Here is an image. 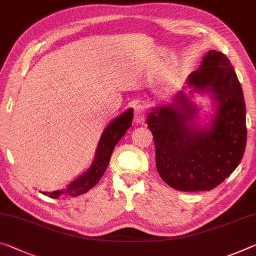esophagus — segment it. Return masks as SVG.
Returning a JSON list of instances; mask_svg holds the SVG:
<instances>
[{
  "instance_id": "34e87169",
  "label": "esophagus",
  "mask_w": 256,
  "mask_h": 256,
  "mask_svg": "<svg viewBox=\"0 0 256 256\" xmlns=\"http://www.w3.org/2000/svg\"><path fill=\"white\" fill-rule=\"evenodd\" d=\"M146 112L142 106H136L134 108V123L141 124L144 120Z\"/></svg>"
}]
</instances>
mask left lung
I'll return each mask as SVG.
<instances>
[{
    "label": "left lung",
    "mask_w": 256,
    "mask_h": 256,
    "mask_svg": "<svg viewBox=\"0 0 256 256\" xmlns=\"http://www.w3.org/2000/svg\"><path fill=\"white\" fill-rule=\"evenodd\" d=\"M186 96L180 91L172 104L152 108L147 125L156 149L162 179L180 192H208L240 163L246 148V108L242 85L229 59L216 50L204 56L188 76ZM208 94L216 110L208 124L199 122V108L190 99Z\"/></svg>",
    "instance_id": "obj_1"
}]
</instances>
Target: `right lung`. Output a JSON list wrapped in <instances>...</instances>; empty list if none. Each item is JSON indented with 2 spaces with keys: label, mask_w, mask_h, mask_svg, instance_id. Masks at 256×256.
<instances>
[{
  "label": "right lung",
  "mask_w": 256,
  "mask_h": 256,
  "mask_svg": "<svg viewBox=\"0 0 256 256\" xmlns=\"http://www.w3.org/2000/svg\"><path fill=\"white\" fill-rule=\"evenodd\" d=\"M132 118L133 109H128L122 115L112 120L104 128L102 134H101L99 144L96 149V155L90 168L80 176H77L74 181H72L67 186V188L43 194L51 198H58L60 196L75 197L88 192V190L92 189L98 184L104 171H106L115 146L123 138L128 130L131 128Z\"/></svg>",
  "instance_id": "obj_1"
}]
</instances>
